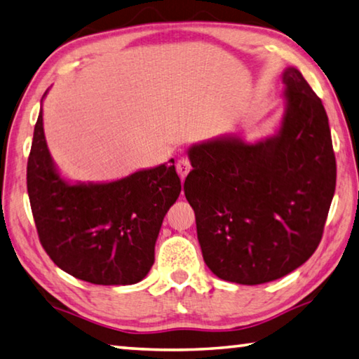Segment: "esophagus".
Listing matches in <instances>:
<instances>
[{
  "label": "esophagus",
  "mask_w": 359,
  "mask_h": 359,
  "mask_svg": "<svg viewBox=\"0 0 359 359\" xmlns=\"http://www.w3.org/2000/svg\"><path fill=\"white\" fill-rule=\"evenodd\" d=\"M191 168H192L191 162H189V159H186V158H181L177 162V172H178V175L181 177V180H184L187 177V173L191 172Z\"/></svg>",
  "instance_id": "esophagus-1"
}]
</instances>
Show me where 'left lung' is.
<instances>
[{
  "mask_svg": "<svg viewBox=\"0 0 359 359\" xmlns=\"http://www.w3.org/2000/svg\"><path fill=\"white\" fill-rule=\"evenodd\" d=\"M285 112L273 136L238 134L189 147L184 195L203 259L220 280L262 285L306 262L322 239L336 159L320 98L295 67L281 74Z\"/></svg>",
  "mask_w": 359,
  "mask_h": 359,
  "instance_id": "8db88e82",
  "label": "left lung"
}]
</instances>
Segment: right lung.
Wrapping results in <instances>:
<instances>
[{
	"mask_svg": "<svg viewBox=\"0 0 359 359\" xmlns=\"http://www.w3.org/2000/svg\"><path fill=\"white\" fill-rule=\"evenodd\" d=\"M172 164L142 168L116 181L65 180L46 145L40 107L26 178L39 238L53 262L93 285L144 280L154 262L162 220L181 192Z\"/></svg>",
	"mask_w": 359,
	"mask_h": 359,
	"instance_id": "add662e5",
	"label": "right lung"
}]
</instances>
